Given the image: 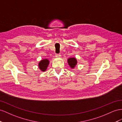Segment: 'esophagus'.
<instances>
[{
	"label": "esophagus",
	"mask_w": 122,
	"mask_h": 122,
	"mask_svg": "<svg viewBox=\"0 0 122 122\" xmlns=\"http://www.w3.org/2000/svg\"><path fill=\"white\" fill-rule=\"evenodd\" d=\"M55 56H56V57H57V58H59V57H60L61 56V55L60 54H56L55 55Z\"/></svg>",
	"instance_id": "1"
}]
</instances>
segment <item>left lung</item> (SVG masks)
Returning a JSON list of instances; mask_svg holds the SVG:
<instances>
[{
	"label": "left lung",
	"instance_id": "8db88e82",
	"mask_svg": "<svg viewBox=\"0 0 122 122\" xmlns=\"http://www.w3.org/2000/svg\"><path fill=\"white\" fill-rule=\"evenodd\" d=\"M67 62L68 65L70 66L71 68H75L76 65L77 64V60L75 58H69L68 59Z\"/></svg>",
	"mask_w": 122,
	"mask_h": 122
}]
</instances>
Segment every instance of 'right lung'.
Returning a JSON list of instances; mask_svg holds the SVG:
<instances>
[{
  "instance_id": "add662e5",
  "label": "right lung",
  "mask_w": 122,
  "mask_h": 122,
  "mask_svg": "<svg viewBox=\"0 0 122 122\" xmlns=\"http://www.w3.org/2000/svg\"><path fill=\"white\" fill-rule=\"evenodd\" d=\"M49 63L50 61L48 59H43V60H42L39 62L38 66H39V68L41 71H44L46 70Z\"/></svg>"
}]
</instances>
